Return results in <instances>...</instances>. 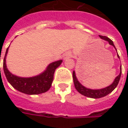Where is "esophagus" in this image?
Wrapping results in <instances>:
<instances>
[{"label": "esophagus", "mask_w": 128, "mask_h": 128, "mask_svg": "<svg viewBox=\"0 0 128 128\" xmlns=\"http://www.w3.org/2000/svg\"><path fill=\"white\" fill-rule=\"evenodd\" d=\"M71 56H72V54H71L70 52H66V53H65V54L64 55V59L69 58L71 57Z\"/></svg>", "instance_id": "1"}]
</instances>
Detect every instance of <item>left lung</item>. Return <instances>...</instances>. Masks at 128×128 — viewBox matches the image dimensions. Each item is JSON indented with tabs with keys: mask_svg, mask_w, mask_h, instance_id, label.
Wrapping results in <instances>:
<instances>
[{
	"mask_svg": "<svg viewBox=\"0 0 128 128\" xmlns=\"http://www.w3.org/2000/svg\"><path fill=\"white\" fill-rule=\"evenodd\" d=\"M99 37L102 38V39L106 41H108L109 42V44L110 45H112L115 48L114 45V43L111 40L108 38L106 36H99ZM118 58H119V56L118 55H117ZM120 73L119 75L116 77V78L114 79V81L113 82V83L110 85L109 86H107L104 88L102 89H98V90H92V89L87 88L86 87H84V86H82L80 82L77 79V77L75 75V72L73 71L72 72V79H73V82H74V85H75V87L76 90H78L80 94H82V95H84V96H88V97H90V98H94V99H98V98H101V97H103V96H105L108 95V94L110 93L111 92H112L116 87L117 86L118 84V82L120 80V78H121V66H120Z\"/></svg>",
	"mask_w": 128,
	"mask_h": 128,
	"instance_id": "left-lung-1",
	"label": "left lung"
}]
</instances>
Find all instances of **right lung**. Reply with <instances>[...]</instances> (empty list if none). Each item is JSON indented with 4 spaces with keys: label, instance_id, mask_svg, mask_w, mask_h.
<instances>
[{
    "label": "right lung",
    "instance_id": "right-lung-1",
    "mask_svg": "<svg viewBox=\"0 0 128 128\" xmlns=\"http://www.w3.org/2000/svg\"><path fill=\"white\" fill-rule=\"evenodd\" d=\"M8 48L9 47L7 48L3 60V70L7 81L10 84L17 90L26 94H41L48 91L53 82L55 70L62 64V60L50 63L46 69L39 75L32 78H20L12 74L7 68L5 59Z\"/></svg>",
    "mask_w": 128,
    "mask_h": 128
}]
</instances>
